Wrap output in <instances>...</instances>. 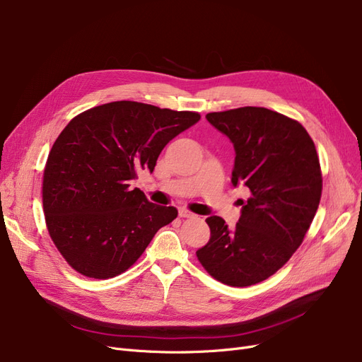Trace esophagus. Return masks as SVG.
<instances>
[{
  "mask_svg": "<svg viewBox=\"0 0 362 362\" xmlns=\"http://www.w3.org/2000/svg\"><path fill=\"white\" fill-rule=\"evenodd\" d=\"M179 216H180V217H197L194 213L187 211L186 209H180V210H179Z\"/></svg>",
  "mask_w": 362,
  "mask_h": 362,
  "instance_id": "obj_1",
  "label": "esophagus"
}]
</instances>
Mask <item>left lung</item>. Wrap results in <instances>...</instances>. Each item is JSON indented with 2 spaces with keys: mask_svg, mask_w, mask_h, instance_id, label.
<instances>
[{
  "mask_svg": "<svg viewBox=\"0 0 362 362\" xmlns=\"http://www.w3.org/2000/svg\"><path fill=\"white\" fill-rule=\"evenodd\" d=\"M207 121L235 149L232 185L248 187L229 229L206 218L211 237L197 257L213 278L248 287L274 275L302 244L320 206L322 176L313 140L300 122L266 107L211 112Z\"/></svg>",
  "mask_w": 362,
  "mask_h": 362,
  "instance_id": "8db88e82",
  "label": "left lung"
}]
</instances>
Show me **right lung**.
Here are the masks:
<instances>
[{
  "mask_svg": "<svg viewBox=\"0 0 362 362\" xmlns=\"http://www.w3.org/2000/svg\"><path fill=\"white\" fill-rule=\"evenodd\" d=\"M199 114L121 100L76 115L47 158L42 206L47 229L72 268L106 279L127 271L153 235L177 217L134 187L164 146Z\"/></svg>",
  "mask_w": 362,
  "mask_h": 362,
  "instance_id": "right-lung-1",
  "label": "right lung"
}]
</instances>
